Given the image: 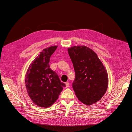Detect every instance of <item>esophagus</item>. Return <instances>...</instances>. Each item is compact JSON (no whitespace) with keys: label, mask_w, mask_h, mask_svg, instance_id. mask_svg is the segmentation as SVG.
<instances>
[{"label":"esophagus","mask_w":132,"mask_h":132,"mask_svg":"<svg viewBox=\"0 0 132 132\" xmlns=\"http://www.w3.org/2000/svg\"><path fill=\"white\" fill-rule=\"evenodd\" d=\"M65 85H66V88H67L69 87V86H70V84H69L68 82H67L65 83Z\"/></svg>","instance_id":"esophagus-1"}]
</instances>
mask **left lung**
<instances>
[{
    "label": "left lung",
    "mask_w": 132,
    "mask_h": 132,
    "mask_svg": "<svg viewBox=\"0 0 132 132\" xmlns=\"http://www.w3.org/2000/svg\"><path fill=\"white\" fill-rule=\"evenodd\" d=\"M73 62L75 78L73 88L77 98L85 105L99 101L108 87L106 70L97 54L86 46L68 48Z\"/></svg>",
    "instance_id": "1"
}]
</instances>
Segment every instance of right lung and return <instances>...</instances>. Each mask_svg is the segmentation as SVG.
<instances>
[{"label":"right lung","instance_id":"right-lung-1","mask_svg":"<svg viewBox=\"0 0 132 132\" xmlns=\"http://www.w3.org/2000/svg\"><path fill=\"white\" fill-rule=\"evenodd\" d=\"M57 46L46 47L30 64L26 74L27 92L36 105L48 108L57 100L65 87L57 73L51 70L49 61L51 55Z\"/></svg>","mask_w":132,"mask_h":132}]
</instances>
